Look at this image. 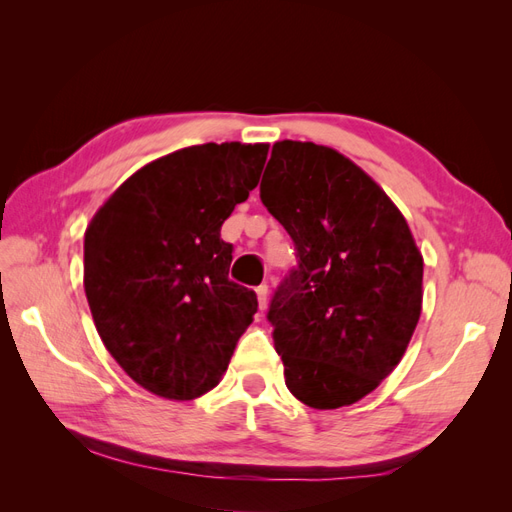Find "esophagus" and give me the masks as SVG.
<instances>
[{
    "mask_svg": "<svg viewBox=\"0 0 512 512\" xmlns=\"http://www.w3.org/2000/svg\"><path fill=\"white\" fill-rule=\"evenodd\" d=\"M256 294H258V305H260V309H267V305H269V286H267V284L258 286V288H256Z\"/></svg>",
    "mask_w": 512,
    "mask_h": 512,
    "instance_id": "esophagus-1",
    "label": "esophagus"
}]
</instances>
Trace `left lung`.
<instances>
[{
	"instance_id": "left-lung-1",
	"label": "left lung",
	"mask_w": 512,
	"mask_h": 512,
	"mask_svg": "<svg viewBox=\"0 0 512 512\" xmlns=\"http://www.w3.org/2000/svg\"><path fill=\"white\" fill-rule=\"evenodd\" d=\"M260 200L297 250L267 312L288 391L309 408L350 406L410 344L423 256L393 200L335 149L275 143Z\"/></svg>"
}]
</instances>
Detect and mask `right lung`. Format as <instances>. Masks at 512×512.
Returning <instances> with one entry per match:
<instances>
[{
	"label": "right lung",
	"mask_w": 512,
	"mask_h": 512,
	"mask_svg": "<svg viewBox=\"0 0 512 512\" xmlns=\"http://www.w3.org/2000/svg\"><path fill=\"white\" fill-rule=\"evenodd\" d=\"M269 145L207 143L143 166L85 232V294L106 350L166 399L211 391L258 309L230 282L224 220L258 185Z\"/></svg>",
	"instance_id": "right-lung-1"
}]
</instances>
